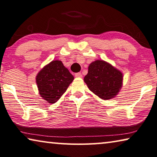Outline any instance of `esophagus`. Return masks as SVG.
<instances>
[{
    "mask_svg": "<svg viewBox=\"0 0 157 157\" xmlns=\"http://www.w3.org/2000/svg\"><path fill=\"white\" fill-rule=\"evenodd\" d=\"M75 76L77 77V78H79V77H81V76H82V74H81V72L76 73V74H75Z\"/></svg>",
    "mask_w": 157,
    "mask_h": 157,
    "instance_id": "34e87169",
    "label": "esophagus"
}]
</instances>
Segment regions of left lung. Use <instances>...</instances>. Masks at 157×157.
Masks as SVG:
<instances>
[{
    "label": "left lung",
    "instance_id": "obj_1",
    "mask_svg": "<svg viewBox=\"0 0 157 157\" xmlns=\"http://www.w3.org/2000/svg\"><path fill=\"white\" fill-rule=\"evenodd\" d=\"M84 82L89 90L104 100L116 97L122 87L123 74L107 62L97 60L90 64Z\"/></svg>",
    "mask_w": 157,
    "mask_h": 157
}]
</instances>
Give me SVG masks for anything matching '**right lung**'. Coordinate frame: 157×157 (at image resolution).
I'll list each match as a JSON object with an SVG mask.
<instances>
[{
  "label": "right lung",
  "instance_id": "1",
  "mask_svg": "<svg viewBox=\"0 0 157 157\" xmlns=\"http://www.w3.org/2000/svg\"><path fill=\"white\" fill-rule=\"evenodd\" d=\"M74 79L60 60L47 64L36 76V83L40 97L49 104H54L66 92Z\"/></svg>",
  "mask_w": 157,
  "mask_h": 157
}]
</instances>
